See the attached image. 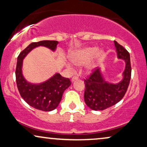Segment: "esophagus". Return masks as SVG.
I'll use <instances>...</instances> for the list:
<instances>
[{
    "instance_id": "34e87169",
    "label": "esophagus",
    "mask_w": 147,
    "mask_h": 147,
    "mask_svg": "<svg viewBox=\"0 0 147 147\" xmlns=\"http://www.w3.org/2000/svg\"><path fill=\"white\" fill-rule=\"evenodd\" d=\"M78 76H73V77H72V78H71V82H73L74 81H75L76 80H78Z\"/></svg>"
}]
</instances>
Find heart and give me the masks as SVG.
<instances>
[{"mask_svg":"<svg viewBox=\"0 0 147 147\" xmlns=\"http://www.w3.org/2000/svg\"><path fill=\"white\" fill-rule=\"evenodd\" d=\"M103 54V51H99L98 48L96 47L83 48V49H78L74 51L71 56V60L74 65H82L91 59L92 58L95 57L96 55L98 56L99 57H102ZM94 67H95V65L94 63H90L88 65L87 68L88 70H92L94 69ZM67 67L69 71H74L73 67L70 64H68Z\"/></svg>","mask_w":147,"mask_h":147,"instance_id":"b5f03b06","label":"heart"}]
</instances>
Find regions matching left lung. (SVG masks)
I'll list each match as a JSON object with an SVG mask.
<instances>
[{
  "label": "left lung",
  "mask_w": 147,
  "mask_h": 147,
  "mask_svg": "<svg viewBox=\"0 0 147 147\" xmlns=\"http://www.w3.org/2000/svg\"><path fill=\"white\" fill-rule=\"evenodd\" d=\"M114 45L118 57L126 62L122 81L116 84L108 83L102 77L99 68L95 69L86 80L84 79L86 86L84 101L88 107L96 111L105 110L120 102L125 95L130 84L131 78L130 54L116 41Z\"/></svg>",
  "instance_id": "left-lung-1"
}]
</instances>
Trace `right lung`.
<instances>
[{"label":"right lung","instance_id":"add662e5","mask_svg":"<svg viewBox=\"0 0 147 147\" xmlns=\"http://www.w3.org/2000/svg\"><path fill=\"white\" fill-rule=\"evenodd\" d=\"M57 43V41L49 40L32 43L20 53L17 58L15 76L20 95L29 105L42 111H51L57 107L61 100L63 92L69 87L71 82L69 78L62 77L59 74H56L43 83H29L22 74L23 59L34 48L44 46L55 51Z\"/></svg>","mask_w":147,"mask_h":147}]
</instances>
